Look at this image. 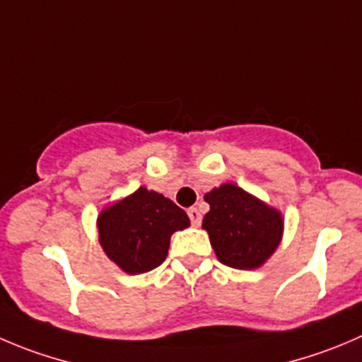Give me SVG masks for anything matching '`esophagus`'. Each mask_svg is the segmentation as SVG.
Here are the masks:
<instances>
[{"instance_id":"1","label":"esophagus","mask_w":362,"mask_h":362,"mask_svg":"<svg viewBox=\"0 0 362 362\" xmlns=\"http://www.w3.org/2000/svg\"><path fill=\"white\" fill-rule=\"evenodd\" d=\"M188 216H190V220H192V226H194V227L201 226L202 216H201V211H199L197 208H190V209H188Z\"/></svg>"}]
</instances>
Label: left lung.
<instances>
[{"instance_id":"obj_1","label":"left lung","mask_w":362,"mask_h":362,"mask_svg":"<svg viewBox=\"0 0 362 362\" xmlns=\"http://www.w3.org/2000/svg\"><path fill=\"white\" fill-rule=\"evenodd\" d=\"M209 211L202 229L209 235L220 263L254 270L267 263L281 245L284 218L277 208L235 183H223L204 195Z\"/></svg>"}]
</instances>
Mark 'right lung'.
I'll return each instance as SVG.
<instances>
[{
  "mask_svg": "<svg viewBox=\"0 0 362 362\" xmlns=\"http://www.w3.org/2000/svg\"><path fill=\"white\" fill-rule=\"evenodd\" d=\"M190 226V218L170 199L140 187L112 202L98 215L99 243L117 267L129 275L160 267L170 236Z\"/></svg>",
  "mask_w": 362,
  "mask_h": 362,
  "instance_id": "obj_1",
  "label": "right lung"
}]
</instances>
